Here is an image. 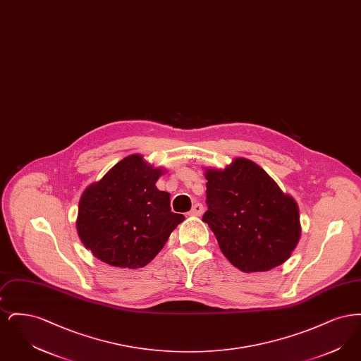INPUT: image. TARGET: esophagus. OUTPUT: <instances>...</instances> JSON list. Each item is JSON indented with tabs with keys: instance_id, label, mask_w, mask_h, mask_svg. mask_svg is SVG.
<instances>
[{
	"instance_id": "1",
	"label": "esophagus",
	"mask_w": 361,
	"mask_h": 361,
	"mask_svg": "<svg viewBox=\"0 0 361 361\" xmlns=\"http://www.w3.org/2000/svg\"><path fill=\"white\" fill-rule=\"evenodd\" d=\"M203 211H204V207L202 203H196V204H193L192 207V209H190V215H193V216H200L202 214H203Z\"/></svg>"
}]
</instances>
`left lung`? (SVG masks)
I'll use <instances>...</instances> for the list:
<instances>
[{
	"instance_id": "obj_1",
	"label": "left lung",
	"mask_w": 361,
	"mask_h": 361,
	"mask_svg": "<svg viewBox=\"0 0 361 361\" xmlns=\"http://www.w3.org/2000/svg\"><path fill=\"white\" fill-rule=\"evenodd\" d=\"M203 215L227 259L242 272H267L286 262L300 238L299 209L268 173L237 158L208 169Z\"/></svg>"
}]
</instances>
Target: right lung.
<instances>
[{
	"mask_svg": "<svg viewBox=\"0 0 361 361\" xmlns=\"http://www.w3.org/2000/svg\"><path fill=\"white\" fill-rule=\"evenodd\" d=\"M161 173L142 155H130L85 189L77 231L86 249L112 267L131 269L158 255L184 221L172 212L171 195L155 187Z\"/></svg>",
	"mask_w": 361,
	"mask_h": 361,
	"instance_id": "obj_1",
	"label": "right lung"
}]
</instances>
